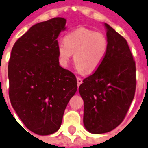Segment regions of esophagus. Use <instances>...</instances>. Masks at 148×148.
Listing matches in <instances>:
<instances>
[{
	"mask_svg": "<svg viewBox=\"0 0 148 148\" xmlns=\"http://www.w3.org/2000/svg\"><path fill=\"white\" fill-rule=\"evenodd\" d=\"M82 83V79L80 78V77H77V86H80V84Z\"/></svg>",
	"mask_w": 148,
	"mask_h": 148,
	"instance_id": "obj_1",
	"label": "esophagus"
}]
</instances>
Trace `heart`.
Listing matches in <instances>:
<instances>
[{"label":"heart","mask_w":148,"mask_h":148,"mask_svg":"<svg viewBox=\"0 0 148 148\" xmlns=\"http://www.w3.org/2000/svg\"><path fill=\"white\" fill-rule=\"evenodd\" d=\"M108 50V39L104 34L86 28H79L64 37L57 45L60 63L66 66L74 55L78 72L92 73L104 60Z\"/></svg>","instance_id":"b5f03b06"}]
</instances>
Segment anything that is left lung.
I'll use <instances>...</instances> for the list:
<instances>
[{
	"mask_svg": "<svg viewBox=\"0 0 148 148\" xmlns=\"http://www.w3.org/2000/svg\"><path fill=\"white\" fill-rule=\"evenodd\" d=\"M108 50L95 71L83 80L85 129L95 134L114 130L124 119L136 90V66L127 42L105 23Z\"/></svg>",
	"mask_w": 148,
	"mask_h": 148,
	"instance_id": "8db88e82",
	"label": "left lung"
}]
</instances>
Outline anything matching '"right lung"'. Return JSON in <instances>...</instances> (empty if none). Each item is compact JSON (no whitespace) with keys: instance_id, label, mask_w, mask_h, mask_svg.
Returning <instances> with one entry per match:
<instances>
[{"instance_id":"obj_1","label":"right lung","mask_w":148,"mask_h":148,"mask_svg":"<svg viewBox=\"0 0 148 148\" xmlns=\"http://www.w3.org/2000/svg\"><path fill=\"white\" fill-rule=\"evenodd\" d=\"M66 19L54 18L34 25L11 49L8 63L9 98L25 126L49 135L61 125L64 110L76 93V77L60 66L57 37Z\"/></svg>"}]
</instances>
